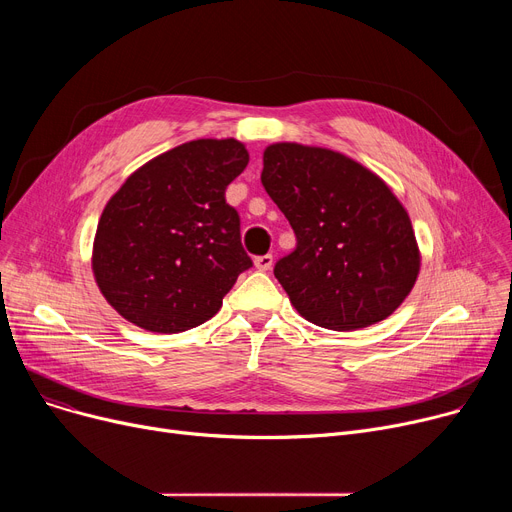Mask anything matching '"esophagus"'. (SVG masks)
<instances>
[{"label": "esophagus", "instance_id": "esophagus-1", "mask_svg": "<svg viewBox=\"0 0 512 512\" xmlns=\"http://www.w3.org/2000/svg\"><path fill=\"white\" fill-rule=\"evenodd\" d=\"M272 265H274V257H272V255H261V257H255V267H257L259 272L272 270Z\"/></svg>", "mask_w": 512, "mask_h": 512}]
</instances>
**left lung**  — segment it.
<instances>
[{"mask_svg":"<svg viewBox=\"0 0 512 512\" xmlns=\"http://www.w3.org/2000/svg\"><path fill=\"white\" fill-rule=\"evenodd\" d=\"M261 182L297 234L274 276L307 321L361 330L409 297L421 251L407 209L378 174L326 147L274 143Z\"/></svg>","mask_w":512,"mask_h":512,"instance_id":"left-lung-1","label":"left lung"}]
</instances>
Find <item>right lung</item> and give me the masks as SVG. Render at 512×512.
<instances>
[{
	"label": "right lung",
	"instance_id": "right-lung-1",
	"mask_svg": "<svg viewBox=\"0 0 512 512\" xmlns=\"http://www.w3.org/2000/svg\"><path fill=\"white\" fill-rule=\"evenodd\" d=\"M247 164L236 139L188 141L134 170L105 203L91 267L103 299L126 321L178 334L220 311L253 265L224 197Z\"/></svg>",
	"mask_w": 512,
	"mask_h": 512
}]
</instances>
